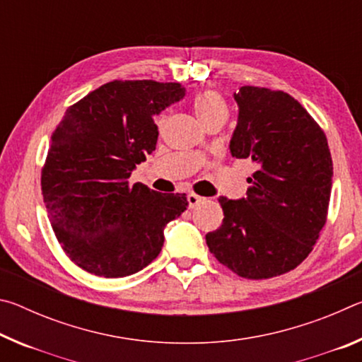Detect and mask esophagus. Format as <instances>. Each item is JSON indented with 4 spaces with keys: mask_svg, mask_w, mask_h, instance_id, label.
Returning <instances> with one entry per match:
<instances>
[{
    "mask_svg": "<svg viewBox=\"0 0 362 362\" xmlns=\"http://www.w3.org/2000/svg\"><path fill=\"white\" fill-rule=\"evenodd\" d=\"M187 199H188V206L192 207V209H193V207H196V206L201 204V203H203V201H204V198H201V196L196 194V193H189V194L187 196Z\"/></svg>",
    "mask_w": 362,
    "mask_h": 362,
    "instance_id": "esophagus-1",
    "label": "esophagus"
}]
</instances>
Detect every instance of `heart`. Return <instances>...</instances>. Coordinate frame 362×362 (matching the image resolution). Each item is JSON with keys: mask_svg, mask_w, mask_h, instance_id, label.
Returning a JSON list of instances; mask_svg holds the SVG:
<instances>
[{"mask_svg": "<svg viewBox=\"0 0 362 362\" xmlns=\"http://www.w3.org/2000/svg\"><path fill=\"white\" fill-rule=\"evenodd\" d=\"M193 108L196 116H198L203 124L214 118L226 119V116H228V107H226L222 94L212 89L203 90V93L196 95L193 100Z\"/></svg>", "mask_w": 362, "mask_h": 362, "instance_id": "b5f03b06", "label": "heart"}]
</instances>
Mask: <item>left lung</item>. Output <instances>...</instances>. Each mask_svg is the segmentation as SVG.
<instances>
[{
    "mask_svg": "<svg viewBox=\"0 0 362 362\" xmlns=\"http://www.w3.org/2000/svg\"><path fill=\"white\" fill-rule=\"evenodd\" d=\"M230 151L250 159L247 196H220L223 222L206 235L211 254L238 276L268 279L291 272L313 250L327 220L332 156L326 134L283 90L243 86Z\"/></svg>",
    "mask_w": 362,
    "mask_h": 362,
    "instance_id": "8db88e82",
    "label": "left lung"
}]
</instances>
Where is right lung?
I'll list each match as a JSON object with an SVG mask.
<instances>
[{
  "label": "right lung",
  "instance_id": "add662e5",
  "mask_svg": "<svg viewBox=\"0 0 362 362\" xmlns=\"http://www.w3.org/2000/svg\"><path fill=\"white\" fill-rule=\"evenodd\" d=\"M185 95L180 83L110 81L66 108L41 169L42 199L64 252L84 272L122 278L161 252L164 226L187 209L180 193L131 185L156 148L153 116Z\"/></svg>",
  "mask_w": 362,
  "mask_h": 362
}]
</instances>
